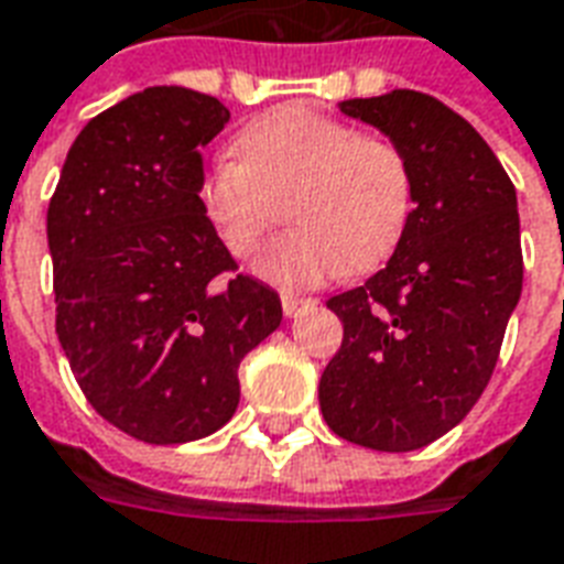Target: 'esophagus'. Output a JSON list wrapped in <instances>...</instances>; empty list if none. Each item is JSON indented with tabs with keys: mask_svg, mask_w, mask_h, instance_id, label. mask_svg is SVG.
Instances as JSON below:
<instances>
[{
	"mask_svg": "<svg viewBox=\"0 0 564 564\" xmlns=\"http://www.w3.org/2000/svg\"><path fill=\"white\" fill-rule=\"evenodd\" d=\"M281 304H283V316H299L304 311V307H311V299H295V295H281Z\"/></svg>",
	"mask_w": 564,
	"mask_h": 564,
	"instance_id": "obj_1",
	"label": "esophagus"
}]
</instances>
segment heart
<instances>
[{"label":"heart","mask_w":564,"mask_h":564,"mask_svg":"<svg viewBox=\"0 0 564 564\" xmlns=\"http://www.w3.org/2000/svg\"><path fill=\"white\" fill-rule=\"evenodd\" d=\"M236 154L199 173V212L232 257H248L290 218L293 229L250 262V274L274 290L295 293L344 269H379L410 229L412 166L386 137L286 107L245 124Z\"/></svg>","instance_id":"1"}]
</instances>
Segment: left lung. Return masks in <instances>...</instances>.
I'll list each match as a JSON object with an SVG mask.
<instances>
[{
	"label": "left lung",
	"instance_id": "1",
	"mask_svg": "<svg viewBox=\"0 0 564 564\" xmlns=\"http://www.w3.org/2000/svg\"><path fill=\"white\" fill-rule=\"evenodd\" d=\"M406 154L415 208L386 269L328 299L344 344L319 379L325 424L377 452L457 427L490 382L523 290L517 191L494 149L431 95L340 104Z\"/></svg>",
	"mask_w": 564,
	"mask_h": 564
}]
</instances>
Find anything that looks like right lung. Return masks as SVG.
<instances>
[{"label": "right lung", "mask_w": 564, "mask_h": 564, "mask_svg": "<svg viewBox=\"0 0 564 564\" xmlns=\"http://www.w3.org/2000/svg\"><path fill=\"white\" fill-rule=\"evenodd\" d=\"M229 110L152 86L95 116L47 208L56 335L83 394L152 445L203 440L239 406V365L281 299L236 269L197 203L199 149Z\"/></svg>", "instance_id": "1"}]
</instances>
